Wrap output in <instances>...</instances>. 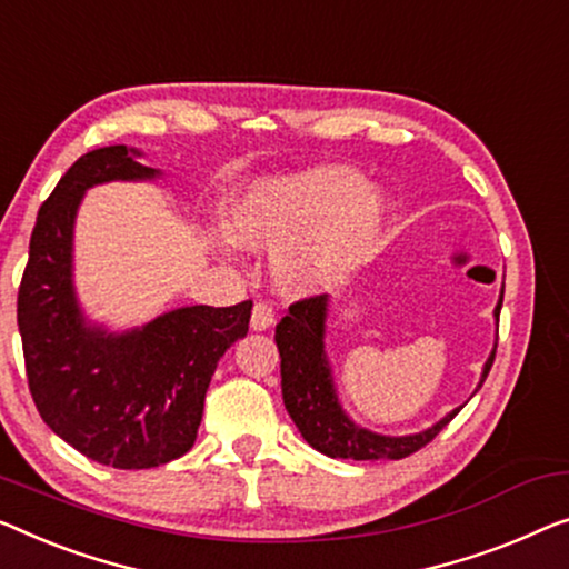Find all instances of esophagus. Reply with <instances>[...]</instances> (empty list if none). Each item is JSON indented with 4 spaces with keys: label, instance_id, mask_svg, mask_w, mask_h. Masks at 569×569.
Here are the masks:
<instances>
[{
    "label": "esophagus",
    "instance_id": "obj_1",
    "mask_svg": "<svg viewBox=\"0 0 569 569\" xmlns=\"http://www.w3.org/2000/svg\"><path fill=\"white\" fill-rule=\"evenodd\" d=\"M273 325H276V313H273V309H270L266 301L256 303V307H252L250 327L256 329V332H266V329H270Z\"/></svg>",
    "mask_w": 569,
    "mask_h": 569
}]
</instances>
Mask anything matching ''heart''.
<instances>
[{
	"label": "heart",
	"instance_id": "heart-1",
	"mask_svg": "<svg viewBox=\"0 0 569 569\" xmlns=\"http://www.w3.org/2000/svg\"><path fill=\"white\" fill-rule=\"evenodd\" d=\"M391 203L362 171L342 163L309 166L283 176H262L242 186L227 203L232 240L273 250L270 276L286 296H317L345 286L376 256Z\"/></svg>",
	"mask_w": 569,
	"mask_h": 569
}]
</instances>
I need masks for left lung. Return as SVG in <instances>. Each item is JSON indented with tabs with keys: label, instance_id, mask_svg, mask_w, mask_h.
Masks as SVG:
<instances>
[{
	"label": "left lung",
	"instance_id": "obj_1",
	"mask_svg": "<svg viewBox=\"0 0 569 569\" xmlns=\"http://www.w3.org/2000/svg\"><path fill=\"white\" fill-rule=\"evenodd\" d=\"M503 303V291L498 296L493 317L498 319ZM329 317V296H311L288 307L286 317L276 327V345L281 352V391L288 417L299 427L301 437L327 457L337 460H401L429 445L442 431L462 406H457L447 417L431 423L417 435H378L347 417L339 403L335 388V370L327 358L325 337ZM498 345V337H496ZM496 345L490 350L480 372V386L486 383L490 366L496 360Z\"/></svg>",
	"mask_w": 569,
	"mask_h": 569
}]
</instances>
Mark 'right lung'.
<instances>
[{
  "label": "right lung",
  "mask_w": 569,
  "mask_h": 569,
  "mask_svg": "<svg viewBox=\"0 0 569 569\" xmlns=\"http://www.w3.org/2000/svg\"><path fill=\"white\" fill-rule=\"evenodd\" d=\"M127 146L91 150L42 201L17 293L24 370L42 421L89 460L148 470L197 442L217 362L248 335L252 301L181 307L112 332L81 309L73 283V227L91 186L152 181L158 168Z\"/></svg>",
  "instance_id": "1"
}]
</instances>
